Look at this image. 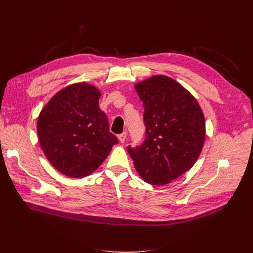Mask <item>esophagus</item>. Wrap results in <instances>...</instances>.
I'll use <instances>...</instances> for the list:
<instances>
[{
  "instance_id": "obj_1",
  "label": "esophagus",
  "mask_w": 253,
  "mask_h": 253,
  "mask_svg": "<svg viewBox=\"0 0 253 253\" xmlns=\"http://www.w3.org/2000/svg\"><path fill=\"white\" fill-rule=\"evenodd\" d=\"M118 138H119V140H120L121 143H124L125 140H126V138H127V132H123L122 134H120V135L118 136Z\"/></svg>"
}]
</instances>
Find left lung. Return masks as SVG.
I'll return each instance as SVG.
<instances>
[{
    "label": "left lung",
    "mask_w": 253,
    "mask_h": 253,
    "mask_svg": "<svg viewBox=\"0 0 253 253\" xmlns=\"http://www.w3.org/2000/svg\"><path fill=\"white\" fill-rule=\"evenodd\" d=\"M143 102L145 140L127 147L145 181L164 185L188 171L198 159L205 120L196 99L174 79L156 75L135 85Z\"/></svg>",
    "instance_id": "obj_1"
}]
</instances>
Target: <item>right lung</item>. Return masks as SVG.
Segmentation results:
<instances>
[{"instance_id":"1","label":"right lung","mask_w":253,"mask_h":253,"mask_svg":"<svg viewBox=\"0 0 253 253\" xmlns=\"http://www.w3.org/2000/svg\"><path fill=\"white\" fill-rule=\"evenodd\" d=\"M100 97V91L90 84H72L55 94L39 115L37 133L42 150L66 176L90 175L118 143L99 108Z\"/></svg>"}]
</instances>
